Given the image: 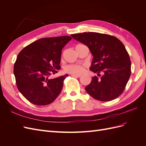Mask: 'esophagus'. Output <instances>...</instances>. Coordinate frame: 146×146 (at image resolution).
<instances>
[{"instance_id": "1", "label": "esophagus", "mask_w": 146, "mask_h": 146, "mask_svg": "<svg viewBox=\"0 0 146 146\" xmlns=\"http://www.w3.org/2000/svg\"><path fill=\"white\" fill-rule=\"evenodd\" d=\"M71 76L74 77H80L81 76L80 74H71Z\"/></svg>"}]
</instances>
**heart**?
<instances>
[{
	"instance_id": "obj_1",
	"label": "heart",
	"mask_w": 146,
	"mask_h": 146,
	"mask_svg": "<svg viewBox=\"0 0 146 146\" xmlns=\"http://www.w3.org/2000/svg\"><path fill=\"white\" fill-rule=\"evenodd\" d=\"M64 71L71 74H81L85 71V66L81 64H69L65 66Z\"/></svg>"
}]
</instances>
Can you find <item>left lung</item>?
Returning a JSON list of instances; mask_svg holds the SVG:
<instances>
[{
	"mask_svg": "<svg viewBox=\"0 0 146 146\" xmlns=\"http://www.w3.org/2000/svg\"><path fill=\"white\" fill-rule=\"evenodd\" d=\"M86 45L93 58L90 70L100 78L92 77L85 90L91 97L100 101L116 99L125 90L131 75V61L122 42L107 34L85 32L70 35Z\"/></svg>",
	"mask_w": 146,
	"mask_h": 146,
	"instance_id": "left-lung-1",
	"label": "left lung"
}]
</instances>
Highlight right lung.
Instances as JSON below:
<instances>
[{
    "mask_svg": "<svg viewBox=\"0 0 146 146\" xmlns=\"http://www.w3.org/2000/svg\"><path fill=\"white\" fill-rule=\"evenodd\" d=\"M71 39L69 36L41 38L19 52L13 71L17 89L30 102L46 105L60 94L68 74L48 77L60 69L61 50Z\"/></svg>",
    "mask_w": 146,
    "mask_h": 146,
    "instance_id": "right-lung-1",
    "label": "right lung"
}]
</instances>
